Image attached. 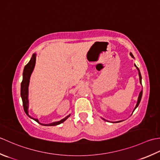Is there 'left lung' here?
I'll list each match as a JSON object with an SVG mask.
<instances>
[{"label":"left lung","instance_id":"1","mask_svg":"<svg viewBox=\"0 0 160 160\" xmlns=\"http://www.w3.org/2000/svg\"><path fill=\"white\" fill-rule=\"evenodd\" d=\"M130 56H131V57L132 58H135V57H134V56H133L132 55V54L130 52ZM135 66L136 67V68L137 69H138V73H139V82H140V83L142 84V75H141V73H140V71H139V68L137 67V66L135 64ZM142 92H143V91L142 90H141V92H139V97H138V102H137V104H136V106H135V108H134V110H133V111H132V112L135 111V110L138 107V106H139V103H140V102H141V99H142ZM102 119H103L104 121H107V120H106L105 119H103V118H102ZM121 122V121H119V122Z\"/></svg>","mask_w":160,"mask_h":160}]
</instances>
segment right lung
Returning a JSON list of instances; mask_svg holds the SVG:
<instances>
[{
    "label": "right lung",
    "instance_id": "1",
    "mask_svg": "<svg viewBox=\"0 0 160 160\" xmlns=\"http://www.w3.org/2000/svg\"><path fill=\"white\" fill-rule=\"evenodd\" d=\"M36 57H37V54L34 53L32 54V56L31 57L30 61L28 62V63L26 65L24 68L23 70V72H22V81L21 82V96L22 98V105H23V108H24V111L27 114V115L30 117L31 119H34V121L38 122V123H40L41 125L45 126H57L60 124V123L64 122L70 116V115L66 116L65 118L62 119L61 120L58 122H52L51 123H48V124H45V123H41L39 122L38 119L34 118V117H31L30 115H29V111H28V108H29V99H28V94H29V90H28V88H29V84H30V77L31 74L33 72L34 67H35V64H36Z\"/></svg>",
    "mask_w": 160,
    "mask_h": 160
}]
</instances>
